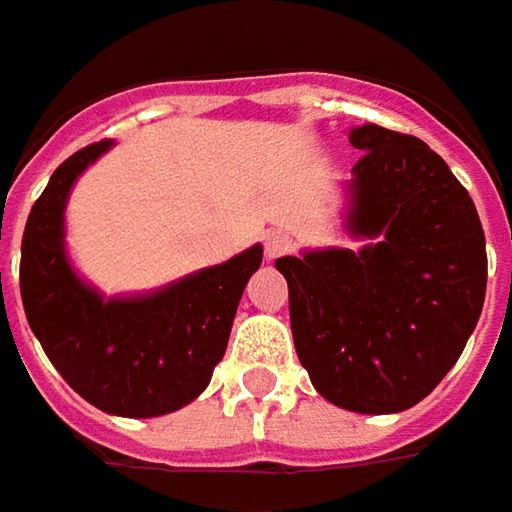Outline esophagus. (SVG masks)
Masks as SVG:
<instances>
[{"instance_id":"esophagus-1","label":"esophagus","mask_w":512,"mask_h":512,"mask_svg":"<svg viewBox=\"0 0 512 512\" xmlns=\"http://www.w3.org/2000/svg\"><path fill=\"white\" fill-rule=\"evenodd\" d=\"M289 246H292V237H289L286 232L275 229V232L266 234V257H269V260L286 255V252H289Z\"/></svg>"}]
</instances>
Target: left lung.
Here are the masks:
<instances>
[{"mask_svg": "<svg viewBox=\"0 0 512 512\" xmlns=\"http://www.w3.org/2000/svg\"><path fill=\"white\" fill-rule=\"evenodd\" d=\"M349 229L375 237L358 255L278 257L300 364L335 407L410 410L453 369L487 292V249L473 197L430 145L381 125L349 131Z\"/></svg>", "mask_w": 512, "mask_h": 512, "instance_id": "obj_1", "label": "left lung"}]
</instances>
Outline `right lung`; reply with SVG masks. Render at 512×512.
Masks as SVG:
<instances>
[{
    "mask_svg": "<svg viewBox=\"0 0 512 512\" xmlns=\"http://www.w3.org/2000/svg\"><path fill=\"white\" fill-rule=\"evenodd\" d=\"M108 145L79 148L51 174L22 234L19 292L25 318L68 387L102 412L151 418L186 407L209 387L263 249L252 246L145 298L102 300L65 260L62 212L79 171Z\"/></svg>",
    "mask_w": 512,
    "mask_h": 512,
    "instance_id": "add662e5",
    "label": "right lung"
}]
</instances>
